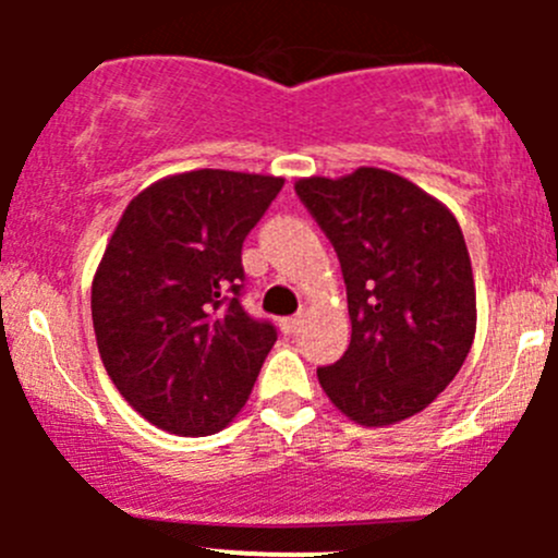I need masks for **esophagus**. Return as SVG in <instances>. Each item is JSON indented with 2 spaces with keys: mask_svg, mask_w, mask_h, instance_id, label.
Listing matches in <instances>:
<instances>
[{
  "mask_svg": "<svg viewBox=\"0 0 558 558\" xmlns=\"http://www.w3.org/2000/svg\"><path fill=\"white\" fill-rule=\"evenodd\" d=\"M302 320H305V315L302 313L289 315V318H280V331H283V335H296L302 326Z\"/></svg>",
  "mask_w": 558,
  "mask_h": 558,
  "instance_id": "1",
  "label": "esophagus"
}]
</instances>
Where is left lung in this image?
Returning <instances> with one entry per match:
<instances>
[{
  "mask_svg": "<svg viewBox=\"0 0 558 558\" xmlns=\"http://www.w3.org/2000/svg\"><path fill=\"white\" fill-rule=\"evenodd\" d=\"M296 194L340 258L351 345L318 369L320 388L362 426L421 413L475 340V280L459 221L402 174L359 167L300 178Z\"/></svg>",
  "mask_w": 558,
  "mask_h": 558,
  "instance_id": "1",
  "label": "left lung"
}]
</instances>
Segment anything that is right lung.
<instances>
[{"instance_id":"1","label":"right lung","mask_w":558,"mask_h":558,"mask_svg":"<svg viewBox=\"0 0 558 558\" xmlns=\"http://www.w3.org/2000/svg\"><path fill=\"white\" fill-rule=\"evenodd\" d=\"M283 178L194 170L123 210L92 283L99 356L143 418L183 437L232 424L278 335L240 305L243 240Z\"/></svg>"}]
</instances>
